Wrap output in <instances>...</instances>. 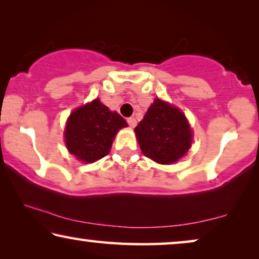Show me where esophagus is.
I'll return each instance as SVG.
<instances>
[{"label":"esophagus","mask_w":259,"mask_h":259,"mask_svg":"<svg viewBox=\"0 0 259 259\" xmlns=\"http://www.w3.org/2000/svg\"><path fill=\"white\" fill-rule=\"evenodd\" d=\"M126 122H128L130 128H135V125H136V119H135L134 117H129L128 119H126Z\"/></svg>","instance_id":"esophagus-1"}]
</instances>
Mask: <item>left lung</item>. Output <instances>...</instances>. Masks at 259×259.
<instances>
[{
	"label": "left lung",
	"instance_id": "1",
	"mask_svg": "<svg viewBox=\"0 0 259 259\" xmlns=\"http://www.w3.org/2000/svg\"><path fill=\"white\" fill-rule=\"evenodd\" d=\"M135 133L143 154L161 164L178 161L191 145V129L183 112L158 98Z\"/></svg>",
	"mask_w": 259,
	"mask_h": 259
}]
</instances>
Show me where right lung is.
<instances>
[{
    "label": "right lung",
    "instance_id": "right-lung-1",
    "mask_svg": "<svg viewBox=\"0 0 259 259\" xmlns=\"http://www.w3.org/2000/svg\"><path fill=\"white\" fill-rule=\"evenodd\" d=\"M125 126L128 124L121 115L111 112L96 98L70 115L65 126V144L79 161L93 163L109 154L115 135Z\"/></svg>",
    "mask_w": 259,
    "mask_h": 259
}]
</instances>
